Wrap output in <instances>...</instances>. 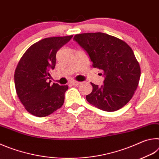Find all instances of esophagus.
<instances>
[{"mask_svg":"<svg viewBox=\"0 0 159 159\" xmlns=\"http://www.w3.org/2000/svg\"><path fill=\"white\" fill-rule=\"evenodd\" d=\"M80 83V82L79 81H76V80H73V81L71 82V84L73 85H79Z\"/></svg>","mask_w":159,"mask_h":159,"instance_id":"esophagus-1","label":"esophagus"}]
</instances>
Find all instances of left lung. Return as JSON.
<instances>
[{
  "instance_id": "1",
  "label": "left lung",
  "mask_w": 159,
  "mask_h": 159,
  "mask_svg": "<svg viewBox=\"0 0 159 159\" xmlns=\"http://www.w3.org/2000/svg\"><path fill=\"white\" fill-rule=\"evenodd\" d=\"M74 39L88 52L93 66L105 76L101 87L91 83L93 91L86 95L87 101L105 111L121 109L133 98L141 74L132 48L122 40L101 32L76 34Z\"/></svg>"
}]
</instances>
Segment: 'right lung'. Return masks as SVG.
Returning <instances> with one entry per match:
<instances>
[{
    "mask_svg": "<svg viewBox=\"0 0 159 159\" xmlns=\"http://www.w3.org/2000/svg\"><path fill=\"white\" fill-rule=\"evenodd\" d=\"M72 37L42 39L29 47L19 61L15 71L16 92L25 109L35 116H47L63 105L68 85H50L48 80L55 67L57 52Z\"/></svg>",
    "mask_w": 159,
    "mask_h": 159,
    "instance_id": "obj_1",
    "label": "right lung"
}]
</instances>
